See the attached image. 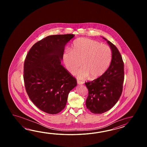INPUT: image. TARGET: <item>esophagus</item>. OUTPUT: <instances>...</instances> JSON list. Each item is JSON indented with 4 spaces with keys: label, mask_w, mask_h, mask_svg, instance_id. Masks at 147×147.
Here are the masks:
<instances>
[{
    "label": "esophagus",
    "mask_w": 147,
    "mask_h": 147,
    "mask_svg": "<svg viewBox=\"0 0 147 147\" xmlns=\"http://www.w3.org/2000/svg\"><path fill=\"white\" fill-rule=\"evenodd\" d=\"M77 83L79 84H84V82L83 81H80L79 80H77Z\"/></svg>",
    "instance_id": "esophagus-1"
}]
</instances>
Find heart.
I'll return each mask as SVG.
<instances>
[{"instance_id":"b5f03b06","label":"heart","mask_w":147,"mask_h":147,"mask_svg":"<svg viewBox=\"0 0 147 147\" xmlns=\"http://www.w3.org/2000/svg\"><path fill=\"white\" fill-rule=\"evenodd\" d=\"M63 58L71 74H76L81 65L83 68L78 73V77L83 79L90 76L91 79H94L101 77L108 69L112 60V51L106 45L87 38H80L73 42L71 51H66Z\"/></svg>"}]
</instances>
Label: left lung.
Here are the masks:
<instances>
[{
    "mask_svg": "<svg viewBox=\"0 0 147 147\" xmlns=\"http://www.w3.org/2000/svg\"><path fill=\"white\" fill-rule=\"evenodd\" d=\"M108 44L112 51L109 67L101 77L85 82L88 90L86 107L96 114L105 113L114 106L122 94L124 81V63L117 48L110 41Z\"/></svg>",
    "mask_w": 147,
    "mask_h": 147,
    "instance_id": "left-lung-1",
    "label": "left lung"
}]
</instances>
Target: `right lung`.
Segmentation results:
<instances>
[{"label":"right lung","mask_w":147,"mask_h":147,"mask_svg":"<svg viewBox=\"0 0 147 147\" xmlns=\"http://www.w3.org/2000/svg\"><path fill=\"white\" fill-rule=\"evenodd\" d=\"M73 34L51 35L38 41L28 51L24 66V80L28 96L34 105L49 114L66 107L77 79L61 65L65 46Z\"/></svg>","instance_id":"right-lung-1"}]
</instances>
